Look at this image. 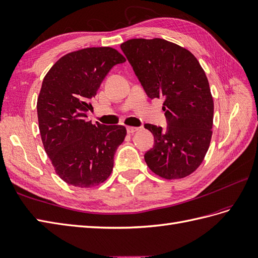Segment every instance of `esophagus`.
I'll return each mask as SVG.
<instances>
[{"instance_id":"34e87169","label":"esophagus","mask_w":258,"mask_h":258,"mask_svg":"<svg viewBox=\"0 0 258 258\" xmlns=\"http://www.w3.org/2000/svg\"><path fill=\"white\" fill-rule=\"evenodd\" d=\"M126 131H127L128 134H133L134 132L138 131V127H135V126H127V127H126Z\"/></svg>"}]
</instances>
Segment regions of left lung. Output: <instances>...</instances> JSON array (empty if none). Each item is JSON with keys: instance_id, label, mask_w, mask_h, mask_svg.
<instances>
[{"instance_id": "obj_1", "label": "left lung", "mask_w": 258, "mask_h": 258, "mask_svg": "<svg viewBox=\"0 0 258 258\" xmlns=\"http://www.w3.org/2000/svg\"><path fill=\"white\" fill-rule=\"evenodd\" d=\"M150 99L163 98L168 126L145 124L155 145L145 154L153 172L182 179L201 166L213 135L214 100L206 74L185 48L164 39H131L121 44Z\"/></svg>"}]
</instances>
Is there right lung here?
<instances>
[{
	"label": "right lung",
	"mask_w": 258,
	"mask_h": 258,
	"mask_svg": "<svg viewBox=\"0 0 258 258\" xmlns=\"http://www.w3.org/2000/svg\"><path fill=\"white\" fill-rule=\"evenodd\" d=\"M125 57L113 48H86L62 56L44 76L37 101L39 130L56 174L70 185L92 187L113 170L123 125L92 124L86 112L104 77Z\"/></svg>",
	"instance_id": "1"
}]
</instances>
